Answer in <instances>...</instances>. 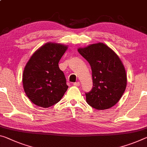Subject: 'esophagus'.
<instances>
[{"label":"esophagus","mask_w":147,"mask_h":147,"mask_svg":"<svg viewBox=\"0 0 147 147\" xmlns=\"http://www.w3.org/2000/svg\"><path fill=\"white\" fill-rule=\"evenodd\" d=\"M80 82H74V83L73 84V85L75 86H80Z\"/></svg>","instance_id":"34e87169"}]
</instances>
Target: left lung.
Masks as SVG:
<instances>
[{"label":"left lung","instance_id":"left-lung-1","mask_svg":"<svg viewBox=\"0 0 147 147\" xmlns=\"http://www.w3.org/2000/svg\"><path fill=\"white\" fill-rule=\"evenodd\" d=\"M78 51L89 63L93 88L86 93V102L97 110L111 108L118 103L126 88L124 65L113 50L103 43L93 44Z\"/></svg>","mask_w":147,"mask_h":147}]
</instances>
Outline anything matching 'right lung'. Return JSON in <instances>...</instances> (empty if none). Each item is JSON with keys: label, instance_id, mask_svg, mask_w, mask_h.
<instances>
[{"label": "right lung", "instance_id": "add662e5", "mask_svg": "<svg viewBox=\"0 0 147 147\" xmlns=\"http://www.w3.org/2000/svg\"><path fill=\"white\" fill-rule=\"evenodd\" d=\"M67 46L48 42L38 49L25 65L23 89L32 103L48 108L59 102L68 89L59 60Z\"/></svg>", "mask_w": 147, "mask_h": 147}]
</instances>
